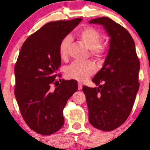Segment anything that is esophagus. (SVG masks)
Masks as SVG:
<instances>
[{
	"label": "esophagus",
	"instance_id": "34e87169",
	"mask_svg": "<svg viewBox=\"0 0 150 150\" xmlns=\"http://www.w3.org/2000/svg\"><path fill=\"white\" fill-rule=\"evenodd\" d=\"M82 89V84H80V83H78V89L79 90H81V89Z\"/></svg>",
	"mask_w": 150,
	"mask_h": 150
}]
</instances>
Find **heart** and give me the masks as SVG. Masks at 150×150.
<instances>
[{
  "label": "heart",
  "mask_w": 150,
  "mask_h": 150,
  "mask_svg": "<svg viewBox=\"0 0 150 150\" xmlns=\"http://www.w3.org/2000/svg\"><path fill=\"white\" fill-rule=\"evenodd\" d=\"M77 37L83 44L91 50V54L94 58H99L104 53V48L100 45L101 37L97 30L92 27H85L77 33ZM71 39L69 37L63 38L59 45L60 56L65 58L68 56V49ZM96 68L92 62H73L65 68V75L68 78L80 82L87 80L95 73Z\"/></svg>",
  "instance_id": "1"
}]
</instances>
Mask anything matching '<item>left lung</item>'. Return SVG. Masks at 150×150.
<instances>
[{
	"label": "left lung",
	"instance_id": "obj_1",
	"mask_svg": "<svg viewBox=\"0 0 150 150\" xmlns=\"http://www.w3.org/2000/svg\"><path fill=\"white\" fill-rule=\"evenodd\" d=\"M89 23L103 26L109 37V48L102 68L92 82L84 86L89 121L94 128L111 131L121 125L131 112L139 89L140 61L130 33L111 19L102 17Z\"/></svg>",
	"mask_w": 150,
	"mask_h": 150
}]
</instances>
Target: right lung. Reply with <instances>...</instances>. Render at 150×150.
<instances>
[{"label": "right lung", "mask_w": 150, "mask_h": 150, "mask_svg": "<svg viewBox=\"0 0 150 150\" xmlns=\"http://www.w3.org/2000/svg\"><path fill=\"white\" fill-rule=\"evenodd\" d=\"M82 20L49 22L27 38L20 49L15 66V98L27 124L42 135L61 128L63 108L77 90L75 80H63L54 90L50 87L58 82L55 78L61 64L60 44Z\"/></svg>", "instance_id": "obj_1"}]
</instances>
